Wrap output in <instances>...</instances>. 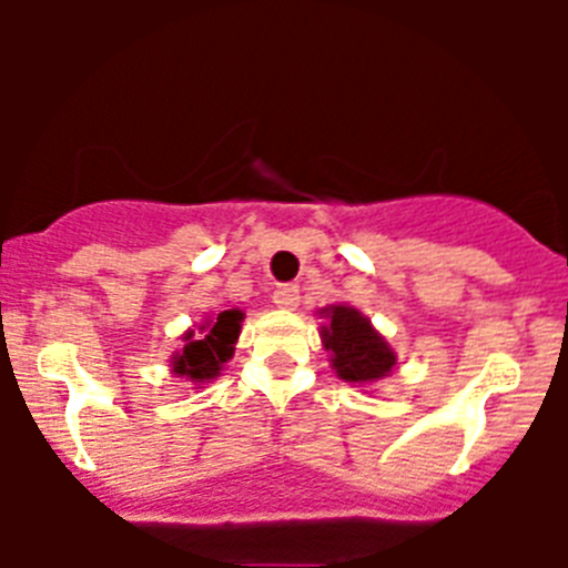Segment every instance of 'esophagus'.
Returning a JSON list of instances; mask_svg holds the SVG:
<instances>
[{
    "label": "esophagus",
    "instance_id": "34e87169",
    "mask_svg": "<svg viewBox=\"0 0 568 568\" xmlns=\"http://www.w3.org/2000/svg\"><path fill=\"white\" fill-rule=\"evenodd\" d=\"M273 301H275V307L295 310L298 307V287H295V284H281V287L273 293Z\"/></svg>",
    "mask_w": 568,
    "mask_h": 568
}]
</instances>
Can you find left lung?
<instances>
[{"label":"left lung","instance_id":"8db88e82","mask_svg":"<svg viewBox=\"0 0 568 568\" xmlns=\"http://www.w3.org/2000/svg\"><path fill=\"white\" fill-rule=\"evenodd\" d=\"M321 315H327V324L321 327V341L338 378L346 384H373L393 373V346L386 344L366 315L346 304H329L321 310Z\"/></svg>","mask_w":568,"mask_h":568}]
</instances>
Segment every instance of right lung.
I'll use <instances>...</instances> for the list:
<instances>
[{
  "label": "right lung",
  "mask_w": 568,
  "mask_h": 568,
  "mask_svg": "<svg viewBox=\"0 0 568 568\" xmlns=\"http://www.w3.org/2000/svg\"><path fill=\"white\" fill-rule=\"evenodd\" d=\"M241 310H222L215 318H207L199 333H184L182 353H175L170 366L173 373L193 384H210L222 375V366L233 358L235 341L241 333Z\"/></svg>",
  "instance_id": "1"
}]
</instances>
